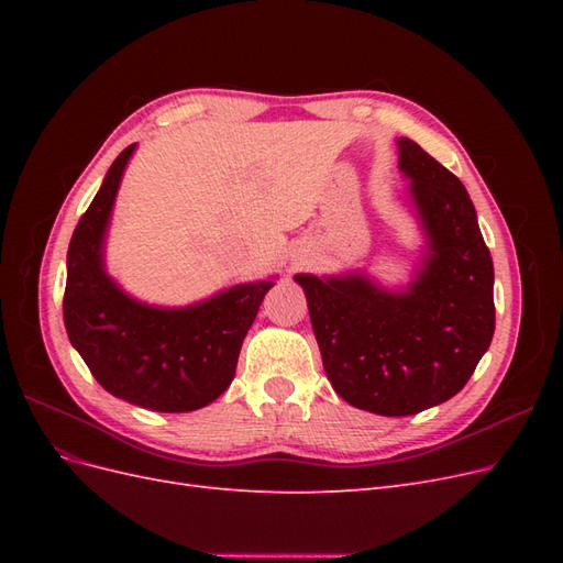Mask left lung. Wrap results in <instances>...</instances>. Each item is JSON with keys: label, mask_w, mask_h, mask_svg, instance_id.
I'll list each match as a JSON object with an SVG mask.
<instances>
[{"label": "left lung", "mask_w": 563, "mask_h": 563, "mask_svg": "<svg viewBox=\"0 0 563 563\" xmlns=\"http://www.w3.org/2000/svg\"><path fill=\"white\" fill-rule=\"evenodd\" d=\"M397 147L424 240L413 279L387 288L356 269L294 277L333 389L378 416H413L455 397L496 331L493 261L467 190L418 143Z\"/></svg>", "instance_id": "obj_1"}]
</instances>
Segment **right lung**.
I'll use <instances>...</instances> for the list:
<instances>
[{"label": "right lung", "mask_w": 563, "mask_h": 563, "mask_svg": "<svg viewBox=\"0 0 563 563\" xmlns=\"http://www.w3.org/2000/svg\"><path fill=\"white\" fill-rule=\"evenodd\" d=\"M119 155L67 249V338L110 395L159 413L209 406L230 387L251 323L275 279L236 284L211 298L162 308L129 296L106 267V240L129 159Z\"/></svg>", "instance_id": "add662e5"}]
</instances>
